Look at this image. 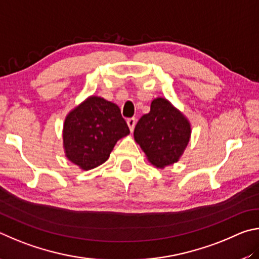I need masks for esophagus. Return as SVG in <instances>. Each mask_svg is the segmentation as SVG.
<instances>
[{"mask_svg":"<svg viewBox=\"0 0 259 259\" xmlns=\"http://www.w3.org/2000/svg\"><path fill=\"white\" fill-rule=\"evenodd\" d=\"M127 125H128L131 132H133L134 127H135V125H137V119H135L134 117L130 118V119H127Z\"/></svg>","mask_w":259,"mask_h":259,"instance_id":"esophagus-1","label":"esophagus"}]
</instances>
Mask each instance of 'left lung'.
<instances>
[{
	"label": "left lung",
	"instance_id": "8db88e82",
	"mask_svg": "<svg viewBox=\"0 0 259 259\" xmlns=\"http://www.w3.org/2000/svg\"><path fill=\"white\" fill-rule=\"evenodd\" d=\"M191 122L169 100H152L150 112L143 115L134 130V140L157 168L178 162L191 139Z\"/></svg>",
	"mask_w": 259,
	"mask_h": 259
}]
</instances>
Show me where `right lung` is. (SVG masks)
I'll use <instances>...</instances> for the list:
<instances>
[{
  "label": "right lung",
  "instance_id": "add662e5",
  "mask_svg": "<svg viewBox=\"0 0 259 259\" xmlns=\"http://www.w3.org/2000/svg\"><path fill=\"white\" fill-rule=\"evenodd\" d=\"M130 128L116 103L90 95L67 113L62 128L65 156L81 170L102 165Z\"/></svg>",
  "mask_w": 259,
  "mask_h": 259
}]
</instances>
